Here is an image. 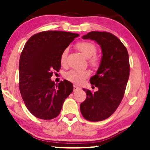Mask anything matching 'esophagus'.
<instances>
[{
    "label": "esophagus",
    "mask_w": 150,
    "mask_h": 150,
    "mask_svg": "<svg viewBox=\"0 0 150 150\" xmlns=\"http://www.w3.org/2000/svg\"><path fill=\"white\" fill-rule=\"evenodd\" d=\"M80 87H78V86L74 85V86H73V90H74V92H76V91L80 90Z\"/></svg>",
    "instance_id": "1"
}]
</instances>
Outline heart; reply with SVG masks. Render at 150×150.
Here are the masks:
<instances>
[{
  "mask_svg": "<svg viewBox=\"0 0 150 150\" xmlns=\"http://www.w3.org/2000/svg\"><path fill=\"white\" fill-rule=\"evenodd\" d=\"M77 49L80 51L86 58L89 59L90 63L94 66L97 65L99 63V58L96 56L97 53V46L92 42H80L76 44ZM68 53V49H65L61 55V63L64 64L66 61L67 55ZM90 75V73L88 70L84 71H78V70H72L68 72L65 75V77L69 81L79 84L81 83L85 79L87 78Z\"/></svg>",
  "mask_w": 150,
  "mask_h": 150,
  "instance_id": "obj_1",
  "label": "heart"
}]
</instances>
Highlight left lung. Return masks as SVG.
Returning a JSON list of instances; mask_svg holds the SVG:
<instances>
[{
  "mask_svg": "<svg viewBox=\"0 0 150 150\" xmlns=\"http://www.w3.org/2000/svg\"><path fill=\"white\" fill-rule=\"evenodd\" d=\"M82 39L95 41L102 56L97 73L89 80L98 91L83 89L87 98L80 104V111L85 119L100 121L111 116L123 99L130 75L128 53L120 39L109 32L94 31Z\"/></svg>",
  "mask_w": 150,
  "mask_h": 150,
  "instance_id": "obj_1",
  "label": "left lung"
}]
</instances>
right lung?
I'll use <instances>...</instances> for the list:
<instances>
[{"instance_id":"add662e5","label":"right lung","mask_w":150,"mask_h":150,"mask_svg":"<svg viewBox=\"0 0 150 150\" xmlns=\"http://www.w3.org/2000/svg\"><path fill=\"white\" fill-rule=\"evenodd\" d=\"M79 34L46 31L31 37L22 50L19 63L20 94L30 113L38 118L57 117L65 99L73 92V84L51 80L53 70L61 68L63 51Z\"/></svg>"}]
</instances>
